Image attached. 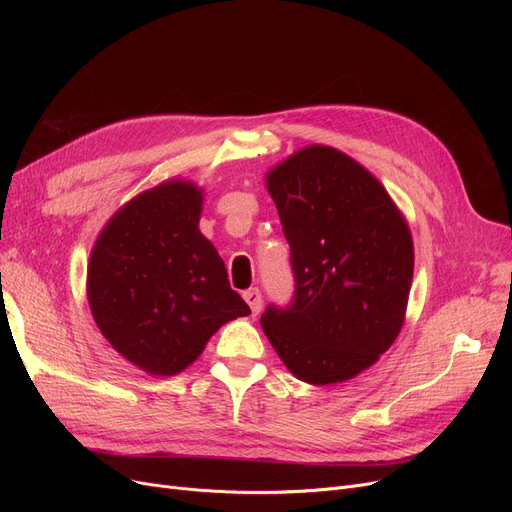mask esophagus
<instances>
[{
  "mask_svg": "<svg viewBox=\"0 0 512 512\" xmlns=\"http://www.w3.org/2000/svg\"><path fill=\"white\" fill-rule=\"evenodd\" d=\"M242 297H245V301L249 303V307H251L253 315H257V313L261 311V303H263V299H261V292H259L257 288L245 290V294H242Z\"/></svg>",
  "mask_w": 512,
  "mask_h": 512,
  "instance_id": "1",
  "label": "esophagus"
}]
</instances>
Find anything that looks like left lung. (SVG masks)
Returning <instances> with one entry per match:
<instances>
[{
	"instance_id": "obj_1",
	"label": "left lung",
	"mask_w": 512,
	"mask_h": 512,
	"mask_svg": "<svg viewBox=\"0 0 512 512\" xmlns=\"http://www.w3.org/2000/svg\"><path fill=\"white\" fill-rule=\"evenodd\" d=\"M290 245L294 294L261 328L299 380L355 378L396 340L413 282V238L386 188L353 157L311 145L265 176Z\"/></svg>"
}]
</instances>
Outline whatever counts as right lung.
I'll return each mask as SVG.
<instances>
[{"label":"right lung","mask_w":512,"mask_h":512,"mask_svg":"<svg viewBox=\"0 0 512 512\" xmlns=\"http://www.w3.org/2000/svg\"><path fill=\"white\" fill-rule=\"evenodd\" d=\"M201 205L193 182L159 184L114 213L89 259L97 328L151 375L180 373L224 324L251 313L199 230Z\"/></svg>","instance_id":"1"}]
</instances>
